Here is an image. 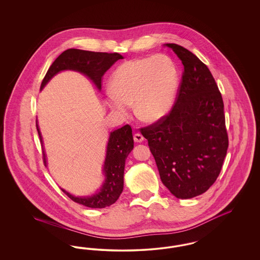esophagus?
Masks as SVG:
<instances>
[{"label":"esophagus","instance_id":"obj_1","mask_svg":"<svg viewBox=\"0 0 260 260\" xmlns=\"http://www.w3.org/2000/svg\"><path fill=\"white\" fill-rule=\"evenodd\" d=\"M143 139H144V137L141 136L140 134H136V135L134 136V140L136 141V143H140V142H142V141H143Z\"/></svg>","mask_w":260,"mask_h":260}]
</instances>
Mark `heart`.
Listing matches in <instances>:
<instances>
[{
	"mask_svg": "<svg viewBox=\"0 0 260 260\" xmlns=\"http://www.w3.org/2000/svg\"><path fill=\"white\" fill-rule=\"evenodd\" d=\"M178 87V71L171 57L156 54L124 61L113 72L107 104L113 111L127 116L135 103L136 116L155 123L173 106Z\"/></svg>",
	"mask_w": 260,
	"mask_h": 260,
	"instance_id": "heart-1",
	"label": "heart"
}]
</instances>
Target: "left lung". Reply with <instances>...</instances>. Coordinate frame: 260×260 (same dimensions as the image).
Segmentation results:
<instances>
[{
	"mask_svg": "<svg viewBox=\"0 0 260 260\" xmlns=\"http://www.w3.org/2000/svg\"><path fill=\"white\" fill-rule=\"evenodd\" d=\"M183 64L173 110L140 128L148 140L161 182L173 196L205 193L218 177L228 148L224 104L206 64L185 48L166 44Z\"/></svg>",
	"mask_w": 260,
	"mask_h": 260,
	"instance_id": "left-lung-1",
	"label": "left lung"
}]
</instances>
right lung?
Returning <instances> with one entry per match:
<instances>
[{
    "label": "right lung",
    "mask_w": 260,
    "mask_h": 260,
    "mask_svg": "<svg viewBox=\"0 0 260 260\" xmlns=\"http://www.w3.org/2000/svg\"><path fill=\"white\" fill-rule=\"evenodd\" d=\"M119 59H123V56L118 52H94L77 49L65 50L50 65L42 82L41 90L50 82V79L54 75L64 70H73L86 75L100 90L102 76ZM36 126L42 143L43 159L45 166H47L46 153L44 150L43 138L38 125V121H36ZM133 149L134 137L131 125L125 124L123 127L112 132L108 139L106 157L102 170L105 175V180L99 192L92 196L76 197L64 189H61L62 191L75 203L87 208L103 209L111 206L123 192L125 159Z\"/></svg>",
    "instance_id": "add662e5"
}]
</instances>
